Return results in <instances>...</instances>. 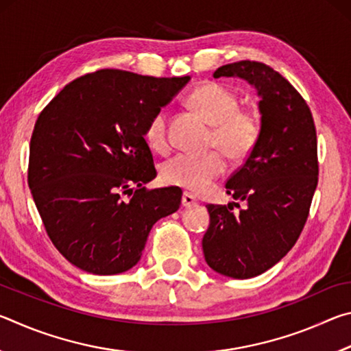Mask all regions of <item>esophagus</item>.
<instances>
[{"mask_svg":"<svg viewBox=\"0 0 351 351\" xmlns=\"http://www.w3.org/2000/svg\"><path fill=\"white\" fill-rule=\"evenodd\" d=\"M197 204H198V201H197V198L193 197V195H190L187 192L182 195V206L184 207H187V209H189V207H193V206H197Z\"/></svg>","mask_w":351,"mask_h":351,"instance_id":"34e87169","label":"esophagus"}]
</instances>
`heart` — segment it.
I'll return each instance as SVG.
<instances>
[{
  "instance_id": "heart-1",
  "label": "heart",
  "mask_w": 351,
  "mask_h": 351,
  "mask_svg": "<svg viewBox=\"0 0 351 351\" xmlns=\"http://www.w3.org/2000/svg\"><path fill=\"white\" fill-rule=\"evenodd\" d=\"M187 102L213 127L210 147L218 148L230 161H241L252 152L260 133L258 122L251 112L239 110L240 102L234 91L221 83H204L192 91ZM145 138L156 152H167L165 110H158L148 121ZM222 155L218 152L201 156L176 154L164 162L161 176L170 186L182 187L190 193H203L213 181L226 173L228 164Z\"/></svg>"
}]
</instances>
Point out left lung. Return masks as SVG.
Masks as SVG:
<instances>
[{"label": "left lung", "mask_w": 351, "mask_h": 351, "mask_svg": "<svg viewBox=\"0 0 351 351\" xmlns=\"http://www.w3.org/2000/svg\"><path fill=\"white\" fill-rule=\"evenodd\" d=\"M213 77L251 83L261 119L257 144L226 182L237 203L207 206L203 252L218 274L251 278L278 263L306 223L319 175L316 127L304 97L268 64L229 63ZM234 205L240 213L232 212Z\"/></svg>", "instance_id": "8db88e82"}]
</instances>
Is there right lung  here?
I'll list each match as a JSON object with an SVG mask.
<instances>
[{"instance_id": "obj_1", "label": "right lung", "mask_w": 351, "mask_h": 351, "mask_svg": "<svg viewBox=\"0 0 351 351\" xmlns=\"http://www.w3.org/2000/svg\"><path fill=\"white\" fill-rule=\"evenodd\" d=\"M189 80L100 69L68 83L40 112L29 189L51 241L77 268L132 269L153 224L180 209L181 189L145 187L156 178L145 130Z\"/></svg>"}]
</instances>
